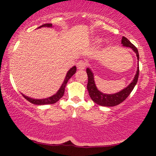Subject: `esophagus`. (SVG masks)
Instances as JSON below:
<instances>
[{
	"label": "esophagus",
	"instance_id": "obj_1",
	"mask_svg": "<svg viewBox=\"0 0 156 156\" xmlns=\"http://www.w3.org/2000/svg\"><path fill=\"white\" fill-rule=\"evenodd\" d=\"M86 66H87V63L85 62L84 60L79 61L77 64H76V67H77L78 69H81V70L84 69L85 67H86Z\"/></svg>",
	"mask_w": 156,
	"mask_h": 156
}]
</instances>
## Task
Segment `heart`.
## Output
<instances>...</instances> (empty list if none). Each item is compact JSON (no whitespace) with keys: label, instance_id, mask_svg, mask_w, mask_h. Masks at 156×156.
<instances>
[{"label":"heart","instance_id":"1","mask_svg":"<svg viewBox=\"0 0 156 156\" xmlns=\"http://www.w3.org/2000/svg\"><path fill=\"white\" fill-rule=\"evenodd\" d=\"M101 41H102V40L99 37H96L94 39V42H97V43H99V42H101Z\"/></svg>","mask_w":156,"mask_h":156}]
</instances>
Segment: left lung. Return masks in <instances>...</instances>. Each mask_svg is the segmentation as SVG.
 Instances as JSON below:
<instances>
[{"label": "left lung", "mask_w": 156, "mask_h": 156, "mask_svg": "<svg viewBox=\"0 0 156 156\" xmlns=\"http://www.w3.org/2000/svg\"><path fill=\"white\" fill-rule=\"evenodd\" d=\"M121 44L123 47L130 48L133 50V52L136 54L138 60H139V54L137 48L127 39L126 37H123L121 40ZM87 73L88 75V83H87V90L89 91V94L90 96L91 100L98 105L102 106H114L119 105L121 102H123L126 98L129 97L130 94L134 87H135L136 83L138 82V74H139V65L138 63L137 71H136V75L134 76L133 81L130 83L129 85L126 88L123 89L122 90L117 93L112 94H104L100 91L96 86L94 78V74L91 69L87 68Z\"/></svg>", "instance_id": "1"}]
</instances>
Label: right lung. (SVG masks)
Returning a JSON list of instances; mask_svg holds the SVG:
<instances>
[{"mask_svg":"<svg viewBox=\"0 0 156 156\" xmlns=\"http://www.w3.org/2000/svg\"><path fill=\"white\" fill-rule=\"evenodd\" d=\"M52 27V24H50V23H47V24H44L40 26L37 28H40V27ZM76 67L75 66L72 67V68H70L69 69V71L67 72V74H66V76L64 80V82L62 84L60 88L59 89V90L57 91L56 94H55L54 95L51 96L50 97L45 98V99H33V98H30L29 97H27L22 94V95L24 97L25 99H26L27 101H29L30 103L36 104V105H44V104H52L56 103L57 101H59V99L62 97V96L65 94V89L66 87V84L68 82V80H69L70 78L72 77V76L74 75V74L76 73Z\"/></svg>","mask_w":156,"mask_h":156,"instance_id":"right-lung-1","label":"right lung"}]
</instances>
